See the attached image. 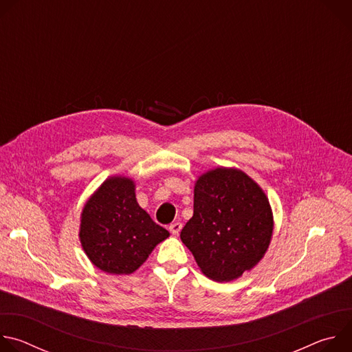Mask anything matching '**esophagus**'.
Wrapping results in <instances>:
<instances>
[{
    "mask_svg": "<svg viewBox=\"0 0 352 352\" xmlns=\"http://www.w3.org/2000/svg\"><path fill=\"white\" fill-rule=\"evenodd\" d=\"M181 228H182V224H181V223H173V224L170 226V232H171L173 235H178L179 231H181Z\"/></svg>",
    "mask_w": 352,
    "mask_h": 352,
    "instance_id": "obj_1",
    "label": "esophagus"
}]
</instances>
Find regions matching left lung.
Listing matches in <instances>:
<instances>
[{"label": "left lung", "instance_id": "left-lung-1", "mask_svg": "<svg viewBox=\"0 0 352 352\" xmlns=\"http://www.w3.org/2000/svg\"><path fill=\"white\" fill-rule=\"evenodd\" d=\"M265 190L238 168L217 167L193 189V216L181 231L202 273L219 283L236 280L265 256L273 235Z\"/></svg>", "mask_w": 352, "mask_h": 352}]
</instances>
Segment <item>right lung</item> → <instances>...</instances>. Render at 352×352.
Listing matches in <instances>:
<instances>
[{
	"instance_id": "right-lung-1",
	"label": "right lung",
	"mask_w": 352,
	"mask_h": 352,
	"mask_svg": "<svg viewBox=\"0 0 352 352\" xmlns=\"http://www.w3.org/2000/svg\"><path fill=\"white\" fill-rule=\"evenodd\" d=\"M168 236L139 206L135 181L124 175L107 178L80 213V245L89 261L109 274L133 273Z\"/></svg>"
}]
</instances>
